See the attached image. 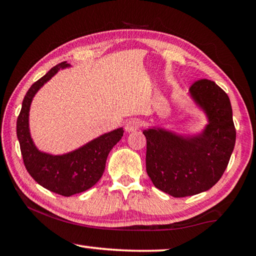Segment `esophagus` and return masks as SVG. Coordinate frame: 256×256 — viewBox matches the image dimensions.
Returning a JSON list of instances; mask_svg holds the SVG:
<instances>
[{"instance_id": "34e87169", "label": "esophagus", "mask_w": 256, "mask_h": 256, "mask_svg": "<svg viewBox=\"0 0 256 256\" xmlns=\"http://www.w3.org/2000/svg\"><path fill=\"white\" fill-rule=\"evenodd\" d=\"M138 128H140V120H136V118H133L131 120H128V122H126V124H125V131L126 132H136V130H138Z\"/></svg>"}]
</instances>
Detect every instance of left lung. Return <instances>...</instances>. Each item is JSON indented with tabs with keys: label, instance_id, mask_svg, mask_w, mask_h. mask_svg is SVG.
<instances>
[{
	"label": "left lung",
	"instance_id": "left-lung-1",
	"mask_svg": "<svg viewBox=\"0 0 256 256\" xmlns=\"http://www.w3.org/2000/svg\"><path fill=\"white\" fill-rule=\"evenodd\" d=\"M188 92L206 116L202 132L180 134L159 126L144 130L146 172L156 188L174 198L210 190L226 170L236 141L227 94L206 79L194 82Z\"/></svg>",
	"mask_w": 256,
	"mask_h": 256
}]
</instances>
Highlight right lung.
Segmentation results:
<instances>
[{
  "label": "right lung",
  "mask_w": 256,
  "mask_h": 256,
  "mask_svg": "<svg viewBox=\"0 0 256 256\" xmlns=\"http://www.w3.org/2000/svg\"><path fill=\"white\" fill-rule=\"evenodd\" d=\"M68 66L66 62L58 64L30 86L16 120V136L26 170L42 188L63 196L84 192L100 180L108 154L124 133L123 128H116L63 154H47L37 148L29 130L30 105L38 90L60 70Z\"/></svg>",
  "instance_id": "obj_1"
}]
</instances>
